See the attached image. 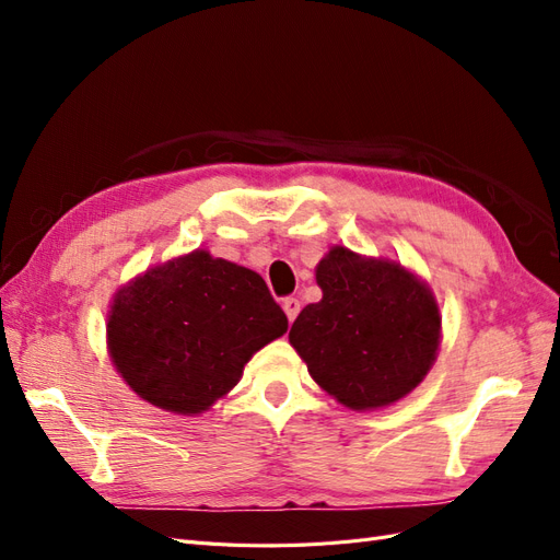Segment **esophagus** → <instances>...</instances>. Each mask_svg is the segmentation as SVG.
<instances>
[{
  "label": "esophagus",
  "instance_id": "obj_1",
  "mask_svg": "<svg viewBox=\"0 0 560 560\" xmlns=\"http://www.w3.org/2000/svg\"><path fill=\"white\" fill-rule=\"evenodd\" d=\"M282 308H284V313H287V319L294 322L296 315H299V311H301V301L294 299V296H287V299L282 301Z\"/></svg>",
  "mask_w": 560,
  "mask_h": 560
}]
</instances>
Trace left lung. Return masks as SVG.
Here are the masks:
<instances>
[{
	"mask_svg": "<svg viewBox=\"0 0 560 560\" xmlns=\"http://www.w3.org/2000/svg\"><path fill=\"white\" fill-rule=\"evenodd\" d=\"M322 290L290 329L313 381L350 411H376L411 395L442 346L430 284L399 261L334 245L315 268Z\"/></svg>",
	"mask_w": 560,
	"mask_h": 560,
	"instance_id": "left-lung-1",
	"label": "left lung"
}]
</instances>
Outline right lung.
<instances>
[{
  "label": "right lung",
  "mask_w": 560,
  "mask_h": 560,
  "mask_svg": "<svg viewBox=\"0 0 560 560\" xmlns=\"http://www.w3.org/2000/svg\"><path fill=\"white\" fill-rule=\"evenodd\" d=\"M287 331L264 278L208 249L151 266L124 284L107 313L118 376L163 411H210L243 378L252 354Z\"/></svg>",
  "instance_id": "right-lung-1"
}]
</instances>
